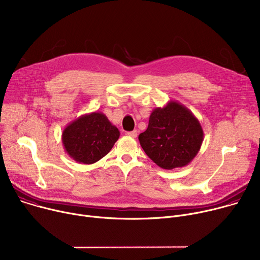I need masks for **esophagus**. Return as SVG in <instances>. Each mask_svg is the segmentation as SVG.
<instances>
[{"mask_svg": "<svg viewBox=\"0 0 260 260\" xmlns=\"http://www.w3.org/2000/svg\"><path fill=\"white\" fill-rule=\"evenodd\" d=\"M127 135L130 136V137H132V138H135V137L137 136V131H136V130H133V131H131V132H128Z\"/></svg>", "mask_w": 260, "mask_h": 260, "instance_id": "34e87169", "label": "esophagus"}]
</instances>
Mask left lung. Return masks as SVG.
<instances>
[{"label": "left lung", "instance_id": "8db88e82", "mask_svg": "<svg viewBox=\"0 0 260 260\" xmlns=\"http://www.w3.org/2000/svg\"><path fill=\"white\" fill-rule=\"evenodd\" d=\"M204 132L199 119L181 103L170 101L155 108L145 132L138 136L145 153L161 169L187 166L203 143Z\"/></svg>", "mask_w": 260, "mask_h": 260}]
</instances>
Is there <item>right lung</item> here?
Listing matches in <instances>:
<instances>
[{
	"instance_id": "right-lung-1",
	"label": "right lung",
	"mask_w": 260,
	"mask_h": 260,
	"mask_svg": "<svg viewBox=\"0 0 260 260\" xmlns=\"http://www.w3.org/2000/svg\"><path fill=\"white\" fill-rule=\"evenodd\" d=\"M118 137V129L107 116L95 111L70 123L62 132V144L75 161L91 165L110 152Z\"/></svg>"
}]
</instances>
